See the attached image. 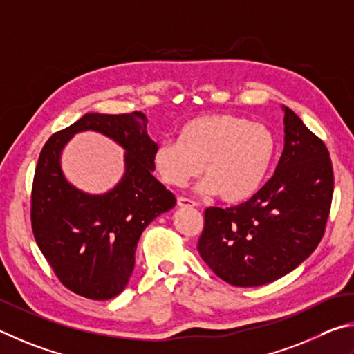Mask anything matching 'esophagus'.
Returning <instances> with one entry per match:
<instances>
[{"instance_id": "34e87169", "label": "esophagus", "mask_w": 354, "mask_h": 354, "mask_svg": "<svg viewBox=\"0 0 354 354\" xmlns=\"http://www.w3.org/2000/svg\"><path fill=\"white\" fill-rule=\"evenodd\" d=\"M177 205L180 208H188V207H196L197 203L191 199H187V197H178L177 199Z\"/></svg>"}]
</instances>
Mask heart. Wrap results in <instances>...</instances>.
Masks as SVG:
<instances>
[{
	"mask_svg": "<svg viewBox=\"0 0 354 354\" xmlns=\"http://www.w3.org/2000/svg\"><path fill=\"white\" fill-rule=\"evenodd\" d=\"M277 138L261 122L236 115H203L178 130V141L155 147L153 167L167 187L182 188L203 171V194L225 202L249 199L261 187L274 163Z\"/></svg>",
	"mask_w": 354,
	"mask_h": 354,
	"instance_id": "obj_1",
	"label": "heart"
}]
</instances>
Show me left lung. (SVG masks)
<instances>
[{
  "label": "left lung",
  "mask_w": 354,
  "mask_h": 354,
  "mask_svg": "<svg viewBox=\"0 0 354 354\" xmlns=\"http://www.w3.org/2000/svg\"><path fill=\"white\" fill-rule=\"evenodd\" d=\"M283 110L284 149L274 176L236 207L205 209L197 250L233 286H261L289 274L325 233L334 189L330 152L292 110Z\"/></svg>",
  "instance_id": "left-lung-1"
}]
</instances>
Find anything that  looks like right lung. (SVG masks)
Masks as SVG:
<instances>
[{
  "mask_svg": "<svg viewBox=\"0 0 354 354\" xmlns=\"http://www.w3.org/2000/svg\"><path fill=\"white\" fill-rule=\"evenodd\" d=\"M146 126L141 111L86 113L49 136L40 152L30 196L34 238L60 283L85 299L110 300L122 292L142 230L176 205L174 194L152 176L157 142ZM84 129L109 136L127 151V171L109 194H84L61 171V149Z\"/></svg>",
  "mask_w": 354,
  "mask_h": 354,
  "instance_id": "obj_1",
  "label": "right lung"
}]
</instances>
